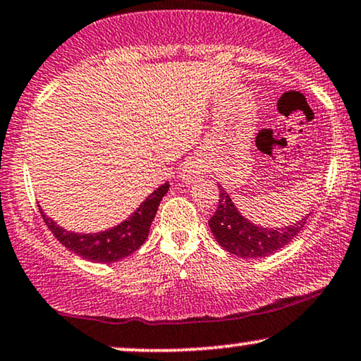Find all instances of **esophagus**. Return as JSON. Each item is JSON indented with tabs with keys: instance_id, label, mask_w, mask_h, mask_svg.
<instances>
[{
	"instance_id": "obj_1",
	"label": "esophagus",
	"mask_w": 361,
	"mask_h": 361,
	"mask_svg": "<svg viewBox=\"0 0 361 361\" xmlns=\"http://www.w3.org/2000/svg\"><path fill=\"white\" fill-rule=\"evenodd\" d=\"M202 176V170H200V166H195V165H188L185 168V173H183V178L186 181H195L196 178Z\"/></svg>"
}]
</instances>
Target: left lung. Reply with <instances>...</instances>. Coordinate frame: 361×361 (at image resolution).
<instances>
[{
  "label": "left lung",
  "instance_id": "8db88e82",
  "mask_svg": "<svg viewBox=\"0 0 361 361\" xmlns=\"http://www.w3.org/2000/svg\"><path fill=\"white\" fill-rule=\"evenodd\" d=\"M218 188H220V200H218L220 203H218L216 212L209 218L208 225L221 248H225L235 257H268V255L275 253L285 245H288L307 223V216H305L286 228L273 230V228L255 226L253 223L246 221L241 216L226 191L220 185H218Z\"/></svg>",
  "mask_w": 361,
  "mask_h": 361
}]
</instances>
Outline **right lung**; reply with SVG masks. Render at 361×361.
<instances>
[{"mask_svg": "<svg viewBox=\"0 0 361 361\" xmlns=\"http://www.w3.org/2000/svg\"><path fill=\"white\" fill-rule=\"evenodd\" d=\"M170 185L165 183L153 191L152 195L140 204V208L131 214L128 220L111 228L108 231L93 235H80L63 230L56 223L41 212L44 223L49 231L54 235L59 243L65 245L68 250L76 253L78 257L97 263H111L118 259L126 258L145 243L148 238L149 225H152L154 214H157L158 204L166 195Z\"/></svg>", "mask_w": 361, "mask_h": 361, "instance_id": "right-lung-1", "label": "right lung"}]
</instances>
